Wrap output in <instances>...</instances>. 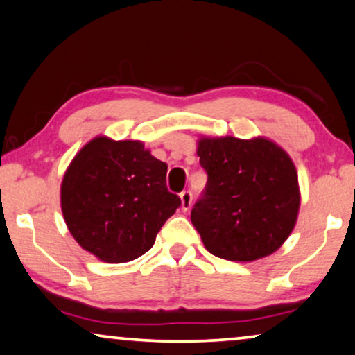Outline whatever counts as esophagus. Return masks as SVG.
<instances>
[{
	"label": "esophagus",
	"instance_id": "34e87169",
	"mask_svg": "<svg viewBox=\"0 0 355 355\" xmlns=\"http://www.w3.org/2000/svg\"><path fill=\"white\" fill-rule=\"evenodd\" d=\"M180 200H182V209L188 211L191 207V201H193V193L190 190H185L180 193Z\"/></svg>",
	"mask_w": 355,
	"mask_h": 355
}]
</instances>
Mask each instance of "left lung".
I'll use <instances>...</instances> for the list:
<instances>
[{
  "label": "left lung",
  "mask_w": 355,
  "mask_h": 355,
  "mask_svg": "<svg viewBox=\"0 0 355 355\" xmlns=\"http://www.w3.org/2000/svg\"><path fill=\"white\" fill-rule=\"evenodd\" d=\"M198 157L207 182L191 209L206 250L230 261L276 252L294 229L300 206L289 155L264 138H202Z\"/></svg>",
  "instance_id": "1"
}]
</instances>
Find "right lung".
Returning <instances> with one entry per match:
<instances>
[{
    "instance_id": "add662e5",
    "label": "right lung",
    "mask_w": 355,
    "mask_h": 355,
    "mask_svg": "<svg viewBox=\"0 0 355 355\" xmlns=\"http://www.w3.org/2000/svg\"><path fill=\"white\" fill-rule=\"evenodd\" d=\"M165 177L167 164L139 141L92 139L76 154L61 183V211L71 235L105 263L139 258L182 205Z\"/></svg>"
}]
</instances>
